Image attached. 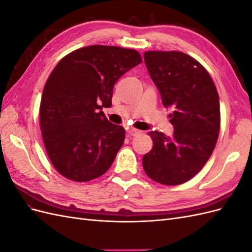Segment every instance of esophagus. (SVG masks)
<instances>
[{
	"instance_id": "esophagus-1",
	"label": "esophagus",
	"mask_w": 252,
	"mask_h": 252,
	"mask_svg": "<svg viewBox=\"0 0 252 252\" xmlns=\"http://www.w3.org/2000/svg\"><path fill=\"white\" fill-rule=\"evenodd\" d=\"M141 133H142V131L139 130V129H134V128L128 129V134L130 136H136V135H139Z\"/></svg>"
}]
</instances>
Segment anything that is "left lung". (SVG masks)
I'll return each mask as SVG.
<instances>
[{
  "label": "left lung",
  "instance_id": "8db88e82",
  "mask_svg": "<svg viewBox=\"0 0 252 252\" xmlns=\"http://www.w3.org/2000/svg\"><path fill=\"white\" fill-rule=\"evenodd\" d=\"M145 64L171 110L172 138L149 131L154 146L143 157L148 177L163 185H180L192 179L207 163L219 138L220 126L217 87L205 67L181 51L149 50Z\"/></svg>",
  "mask_w": 252,
  "mask_h": 252
}]
</instances>
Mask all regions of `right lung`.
<instances>
[{
	"label": "right lung",
	"instance_id": "1",
	"mask_svg": "<svg viewBox=\"0 0 252 252\" xmlns=\"http://www.w3.org/2000/svg\"><path fill=\"white\" fill-rule=\"evenodd\" d=\"M142 63L140 53L91 45L68 53L53 68L40 105V127L51 164L64 178L88 182L107 171L125 129L106 119L114 84Z\"/></svg>",
	"mask_w": 252,
	"mask_h": 252
}]
</instances>
